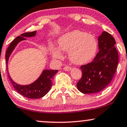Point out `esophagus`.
I'll return each instance as SVG.
<instances>
[{"mask_svg":"<svg viewBox=\"0 0 127 127\" xmlns=\"http://www.w3.org/2000/svg\"><path fill=\"white\" fill-rule=\"evenodd\" d=\"M71 68H72L70 66H65L63 68V69L64 70H65V71H70V70H71Z\"/></svg>","mask_w":127,"mask_h":127,"instance_id":"1","label":"esophagus"}]
</instances>
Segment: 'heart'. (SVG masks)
<instances>
[{
  "instance_id": "1",
  "label": "heart",
  "mask_w": 127,
  "mask_h": 127,
  "mask_svg": "<svg viewBox=\"0 0 127 127\" xmlns=\"http://www.w3.org/2000/svg\"><path fill=\"white\" fill-rule=\"evenodd\" d=\"M59 48L52 47L53 57L62 59V51H68L69 59L73 63L83 65L91 61L97 50V41L94 35L78 30L63 35L58 41Z\"/></svg>"
}]
</instances>
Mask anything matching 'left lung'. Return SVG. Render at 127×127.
I'll return each mask as SVG.
<instances>
[{
	"instance_id": "1",
	"label": "left lung",
	"mask_w": 127,
	"mask_h": 127,
	"mask_svg": "<svg viewBox=\"0 0 127 127\" xmlns=\"http://www.w3.org/2000/svg\"><path fill=\"white\" fill-rule=\"evenodd\" d=\"M115 44L107 32L98 36V53L92 62L80 67L82 77L77 83L79 91L85 94L97 93L111 83L118 63Z\"/></svg>"
}]
</instances>
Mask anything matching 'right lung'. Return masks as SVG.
<instances>
[{
	"instance_id": "obj_1",
	"label": "right lung",
	"mask_w": 127,
	"mask_h": 127,
	"mask_svg": "<svg viewBox=\"0 0 127 127\" xmlns=\"http://www.w3.org/2000/svg\"><path fill=\"white\" fill-rule=\"evenodd\" d=\"M36 31L25 32L16 37L10 43L6 52V62L9 79L16 91L24 97L30 99H38L44 96L51 89L53 85V79L58 72L57 70H44L40 76L32 83L28 85L17 84L10 77L8 71V61L10 55L19 42L25 40L24 37H32L35 36Z\"/></svg>"
}]
</instances>
